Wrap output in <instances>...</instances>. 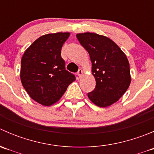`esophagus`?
Here are the masks:
<instances>
[{
  "instance_id": "1",
  "label": "esophagus",
  "mask_w": 154,
  "mask_h": 154,
  "mask_svg": "<svg viewBox=\"0 0 154 154\" xmlns=\"http://www.w3.org/2000/svg\"><path fill=\"white\" fill-rule=\"evenodd\" d=\"M83 74V71L82 69H79V71H77V75L79 76V77H82V75Z\"/></svg>"
}]
</instances>
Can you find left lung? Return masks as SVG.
Here are the masks:
<instances>
[{
  "instance_id": "obj_1",
  "label": "left lung",
  "mask_w": 154,
  "mask_h": 154,
  "mask_svg": "<svg viewBox=\"0 0 154 154\" xmlns=\"http://www.w3.org/2000/svg\"><path fill=\"white\" fill-rule=\"evenodd\" d=\"M77 38L89 54L96 80L94 89L88 93V98L97 106H111L122 97L131 82L127 56L104 35L87 32L77 34Z\"/></svg>"
}]
</instances>
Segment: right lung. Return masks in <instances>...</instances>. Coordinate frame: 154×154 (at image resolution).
Returning <instances> with one entry per match:
<instances>
[{"label": "right lung", "mask_w": 154, "mask_h": 154, "mask_svg": "<svg viewBox=\"0 0 154 154\" xmlns=\"http://www.w3.org/2000/svg\"><path fill=\"white\" fill-rule=\"evenodd\" d=\"M70 32L42 35L24 51L21 58L20 77L29 97L48 106L57 103L76 80L66 70L61 49Z\"/></svg>", "instance_id": "obj_1"}]
</instances>
